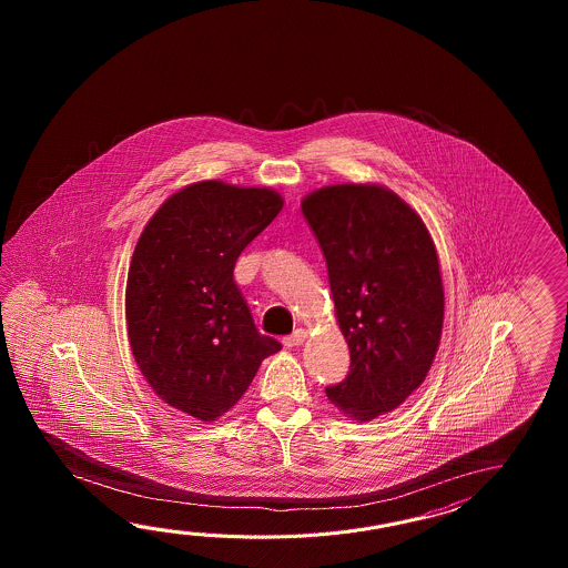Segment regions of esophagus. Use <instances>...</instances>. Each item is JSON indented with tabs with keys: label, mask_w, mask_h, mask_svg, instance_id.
Listing matches in <instances>:
<instances>
[{
	"label": "esophagus",
	"mask_w": 568,
	"mask_h": 568,
	"mask_svg": "<svg viewBox=\"0 0 568 568\" xmlns=\"http://www.w3.org/2000/svg\"><path fill=\"white\" fill-rule=\"evenodd\" d=\"M306 337H308V333H306L304 328H296L290 337L284 338V345H286V347H298V345H302V343L306 341Z\"/></svg>",
	"instance_id": "1"
}]
</instances>
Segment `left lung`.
Returning a JSON list of instances; mask_svg holds the SVG:
<instances>
[{
  "mask_svg": "<svg viewBox=\"0 0 568 568\" xmlns=\"http://www.w3.org/2000/svg\"><path fill=\"white\" fill-rule=\"evenodd\" d=\"M323 250L349 374L326 396L351 420L396 410L420 386L443 333L436 247L418 213L379 184H333L302 201Z\"/></svg>",
  "mask_w": 568,
  "mask_h": 568,
  "instance_id": "8db88e82",
  "label": "left lung"
}]
</instances>
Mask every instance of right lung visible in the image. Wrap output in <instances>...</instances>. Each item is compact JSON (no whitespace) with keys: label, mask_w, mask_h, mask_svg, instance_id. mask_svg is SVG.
I'll use <instances>...</instances> for the list:
<instances>
[{"label":"right lung","mask_w":568,"mask_h":568,"mask_svg":"<svg viewBox=\"0 0 568 568\" xmlns=\"http://www.w3.org/2000/svg\"><path fill=\"white\" fill-rule=\"evenodd\" d=\"M284 206L272 189L194 182L148 221L133 250L125 318L145 382L211 423L237 404L260 363L282 349L254 325L233 267Z\"/></svg>","instance_id":"1"}]
</instances>
